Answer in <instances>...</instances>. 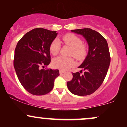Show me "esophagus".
I'll list each match as a JSON object with an SVG mask.
<instances>
[{
  "label": "esophagus",
  "instance_id": "1",
  "mask_svg": "<svg viewBox=\"0 0 127 127\" xmlns=\"http://www.w3.org/2000/svg\"><path fill=\"white\" fill-rule=\"evenodd\" d=\"M65 72L64 70H59V73H60V74H63V73H65Z\"/></svg>",
  "mask_w": 127,
  "mask_h": 127
}]
</instances>
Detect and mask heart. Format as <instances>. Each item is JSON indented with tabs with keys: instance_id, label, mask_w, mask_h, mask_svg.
<instances>
[{
	"instance_id": "obj_1",
	"label": "heart",
	"mask_w": 127,
	"mask_h": 127,
	"mask_svg": "<svg viewBox=\"0 0 127 127\" xmlns=\"http://www.w3.org/2000/svg\"><path fill=\"white\" fill-rule=\"evenodd\" d=\"M62 39L65 45L72 48L70 55L73 56L77 60H82L87 54V47L82 43V40L78 36L72 33H68L62 37ZM60 49V42L58 39H55L49 46V51L53 55L59 54ZM75 63L72 57H64L60 56L54 59L52 65L54 68L65 70L71 68L75 65Z\"/></svg>"
}]
</instances>
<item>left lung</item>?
Here are the masks:
<instances>
[{"instance_id":"1","label":"left lung","mask_w":127,"mask_h":127,"mask_svg":"<svg viewBox=\"0 0 127 127\" xmlns=\"http://www.w3.org/2000/svg\"><path fill=\"white\" fill-rule=\"evenodd\" d=\"M87 40L88 53L82 64L80 72L73 73V78L67 83L69 91L79 96L91 94L101 86L108 71L110 55L106 39L101 34L90 28L72 30ZM82 71L84 73L81 74Z\"/></svg>"}]
</instances>
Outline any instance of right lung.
I'll list each match as a JSON object with an SVG mask.
<instances>
[{"instance_id":"1","label":"right lung","mask_w":127,"mask_h":127,"mask_svg":"<svg viewBox=\"0 0 127 127\" xmlns=\"http://www.w3.org/2000/svg\"><path fill=\"white\" fill-rule=\"evenodd\" d=\"M57 35L56 31L36 28L27 32L17 43L14 66L19 81L29 93L35 95L52 90L59 70L42 69L51 62L49 46Z\"/></svg>"}]
</instances>
